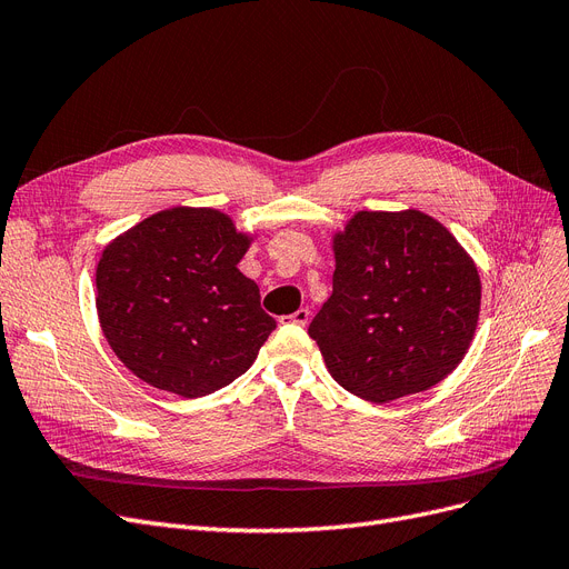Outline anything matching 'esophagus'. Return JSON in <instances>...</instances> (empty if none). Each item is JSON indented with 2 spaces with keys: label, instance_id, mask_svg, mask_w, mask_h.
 <instances>
[{
  "label": "esophagus",
  "instance_id": "obj_1",
  "mask_svg": "<svg viewBox=\"0 0 569 569\" xmlns=\"http://www.w3.org/2000/svg\"><path fill=\"white\" fill-rule=\"evenodd\" d=\"M282 320H284V322H293V325H299V327H306L308 320H310V310H308V308H299L293 315L282 317Z\"/></svg>",
  "mask_w": 569,
  "mask_h": 569
}]
</instances>
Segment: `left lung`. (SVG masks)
I'll return each mask as SVG.
<instances>
[{"label":"left lung","instance_id":"obj_1","mask_svg":"<svg viewBox=\"0 0 569 569\" xmlns=\"http://www.w3.org/2000/svg\"><path fill=\"white\" fill-rule=\"evenodd\" d=\"M333 291L308 327L348 392L388 403L435 388L469 350L481 278L443 223L357 212L333 236Z\"/></svg>","mask_w":569,"mask_h":569}]
</instances>
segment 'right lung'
I'll return each instance as SVG.
<instances>
[{"label": "right lung", "instance_id": "right-lung-1", "mask_svg": "<svg viewBox=\"0 0 569 569\" xmlns=\"http://www.w3.org/2000/svg\"><path fill=\"white\" fill-rule=\"evenodd\" d=\"M249 242L210 208L156 212L111 240L98 263V317L140 380L179 397L212 395L252 367L276 320L238 270Z\"/></svg>", "mask_w": 569, "mask_h": 569}]
</instances>
